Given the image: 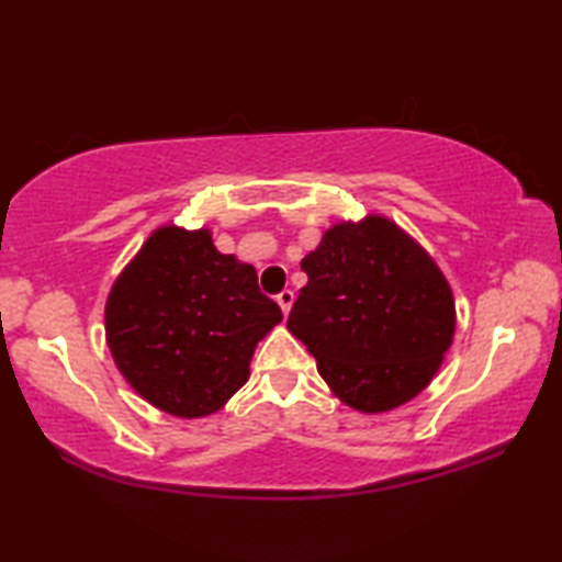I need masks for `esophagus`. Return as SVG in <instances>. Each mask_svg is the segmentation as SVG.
<instances>
[{
	"label": "esophagus",
	"mask_w": 562,
	"mask_h": 562,
	"mask_svg": "<svg viewBox=\"0 0 562 562\" xmlns=\"http://www.w3.org/2000/svg\"><path fill=\"white\" fill-rule=\"evenodd\" d=\"M292 302H294V292H292V290H282V292L278 294V304H280L282 315H288V312L292 310Z\"/></svg>",
	"instance_id": "obj_1"
}]
</instances>
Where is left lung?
<instances>
[{"label":"left lung","instance_id":"obj_1","mask_svg":"<svg viewBox=\"0 0 562 562\" xmlns=\"http://www.w3.org/2000/svg\"><path fill=\"white\" fill-rule=\"evenodd\" d=\"M288 329L335 396L382 414L424 392L453 341L456 307L431 255L382 215L337 223L302 262Z\"/></svg>","mask_w":562,"mask_h":562}]
</instances>
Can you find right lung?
<instances>
[{
	"label": "right lung",
	"instance_id": "obj_1",
	"mask_svg": "<svg viewBox=\"0 0 562 562\" xmlns=\"http://www.w3.org/2000/svg\"><path fill=\"white\" fill-rule=\"evenodd\" d=\"M280 319L252 265L217 252L211 231L164 225L113 282L106 341L148 404L198 418L247 382L255 347Z\"/></svg>",
	"mask_w": 562,
	"mask_h": 562
}]
</instances>
